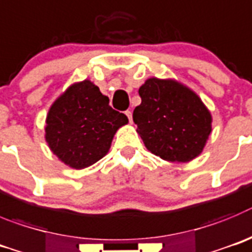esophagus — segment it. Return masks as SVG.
I'll return each mask as SVG.
<instances>
[{"mask_svg": "<svg viewBox=\"0 0 252 252\" xmlns=\"http://www.w3.org/2000/svg\"><path fill=\"white\" fill-rule=\"evenodd\" d=\"M126 117H128L129 122H130V123H131V112H130V110H126Z\"/></svg>", "mask_w": 252, "mask_h": 252, "instance_id": "1", "label": "esophagus"}]
</instances>
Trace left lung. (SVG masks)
<instances>
[{
    "label": "left lung",
    "mask_w": 252,
    "mask_h": 252,
    "mask_svg": "<svg viewBox=\"0 0 252 252\" xmlns=\"http://www.w3.org/2000/svg\"><path fill=\"white\" fill-rule=\"evenodd\" d=\"M133 121L146 148L167 162L186 163L202 153L212 115L198 95L174 79L149 78Z\"/></svg>",
    "instance_id": "1"
}]
</instances>
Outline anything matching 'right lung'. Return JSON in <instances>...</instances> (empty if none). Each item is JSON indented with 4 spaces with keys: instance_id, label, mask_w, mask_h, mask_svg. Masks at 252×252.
Wrapping results in <instances>:
<instances>
[{
    "instance_id": "right-lung-1",
    "label": "right lung",
    "mask_w": 252,
    "mask_h": 252,
    "mask_svg": "<svg viewBox=\"0 0 252 252\" xmlns=\"http://www.w3.org/2000/svg\"><path fill=\"white\" fill-rule=\"evenodd\" d=\"M128 124L123 113L90 80L71 84L50 106L45 140L59 160L70 168L90 167L109 152L113 138Z\"/></svg>"
}]
</instances>
